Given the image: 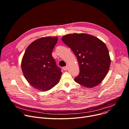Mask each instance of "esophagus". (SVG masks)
I'll return each mask as SVG.
<instances>
[{
  "instance_id": "34e87169",
  "label": "esophagus",
  "mask_w": 129,
  "mask_h": 129,
  "mask_svg": "<svg viewBox=\"0 0 129 129\" xmlns=\"http://www.w3.org/2000/svg\"><path fill=\"white\" fill-rule=\"evenodd\" d=\"M67 69H68V66H64V67H63V69L64 71H66L67 70Z\"/></svg>"
}]
</instances>
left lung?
Instances as JSON below:
<instances>
[{
  "instance_id": "1",
  "label": "left lung",
  "mask_w": 129,
  "mask_h": 129,
  "mask_svg": "<svg viewBox=\"0 0 129 129\" xmlns=\"http://www.w3.org/2000/svg\"><path fill=\"white\" fill-rule=\"evenodd\" d=\"M62 40L78 60L80 72L74 78L75 82L87 88L101 83L111 63L106 44L96 37L86 33L70 34L63 36Z\"/></svg>"
}]
</instances>
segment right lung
Segmentation results:
<instances>
[{"label":"right lung","mask_w":129,"mask_h":129,"mask_svg":"<svg viewBox=\"0 0 129 129\" xmlns=\"http://www.w3.org/2000/svg\"><path fill=\"white\" fill-rule=\"evenodd\" d=\"M57 37L41 38L27 47L21 62L23 75L28 83L36 89L47 91L55 86L62 75L52 55L57 42Z\"/></svg>","instance_id":"obj_1"}]
</instances>
